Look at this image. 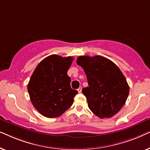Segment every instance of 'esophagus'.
<instances>
[{"label":"esophagus","instance_id":"esophagus-1","mask_svg":"<svg viewBox=\"0 0 150 150\" xmlns=\"http://www.w3.org/2000/svg\"><path fill=\"white\" fill-rule=\"evenodd\" d=\"M77 90H78V92H79V93H81V91H82V87H80Z\"/></svg>","mask_w":150,"mask_h":150}]
</instances>
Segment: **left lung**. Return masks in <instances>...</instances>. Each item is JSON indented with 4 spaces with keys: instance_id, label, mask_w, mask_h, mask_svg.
I'll list each match as a JSON object with an SVG mask.
<instances>
[{
    "instance_id": "obj_1",
    "label": "left lung",
    "mask_w": 150,
    "mask_h": 150,
    "mask_svg": "<svg viewBox=\"0 0 150 150\" xmlns=\"http://www.w3.org/2000/svg\"><path fill=\"white\" fill-rule=\"evenodd\" d=\"M77 64L83 67L89 87L82 91L89 109L98 117L109 118L121 110L129 94V86L120 68L102 56H80Z\"/></svg>"
}]
</instances>
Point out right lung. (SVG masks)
Wrapping results in <instances>:
<instances>
[{"label": "right lung", "instance_id": "right-lung-1", "mask_svg": "<svg viewBox=\"0 0 150 150\" xmlns=\"http://www.w3.org/2000/svg\"><path fill=\"white\" fill-rule=\"evenodd\" d=\"M72 61V57L52 54L35 69L27 89L33 105L42 115L57 117L72 105L78 91L71 88L67 74Z\"/></svg>", "mask_w": 150, "mask_h": 150}]
</instances>
